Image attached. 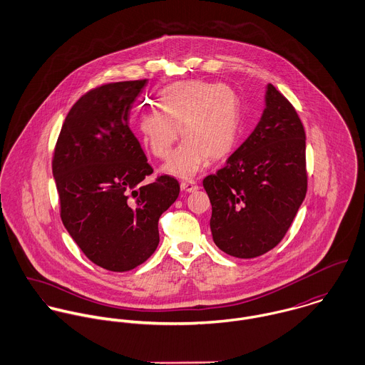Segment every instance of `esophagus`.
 <instances>
[{
  "label": "esophagus",
  "instance_id": "esophagus-1",
  "mask_svg": "<svg viewBox=\"0 0 365 365\" xmlns=\"http://www.w3.org/2000/svg\"><path fill=\"white\" fill-rule=\"evenodd\" d=\"M181 190L185 192H194L198 190V184L194 180H188V181H182L181 182Z\"/></svg>",
  "mask_w": 365,
  "mask_h": 365
}]
</instances>
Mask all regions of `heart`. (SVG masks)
<instances>
[{
  "mask_svg": "<svg viewBox=\"0 0 365 365\" xmlns=\"http://www.w3.org/2000/svg\"><path fill=\"white\" fill-rule=\"evenodd\" d=\"M160 109L142 112L138 130L143 145L157 158L171 155L180 130L184 143L163 167L180 178H191L210 160L227 156L239 136L242 104L225 84L178 81L158 97Z\"/></svg>",
  "mask_w": 365,
  "mask_h": 365,
  "instance_id": "heart-1",
  "label": "heart"
}]
</instances>
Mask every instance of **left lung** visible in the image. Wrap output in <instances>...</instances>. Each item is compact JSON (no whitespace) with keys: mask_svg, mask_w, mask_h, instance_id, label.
I'll return each instance as SVG.
<instances>
[{"mask_svg":"<svg viewBox=\"0 0 365 365\" xmlns=\"http://www.w3.org/2000/svg\"><path fill=\"white\" fill-rule=\"evenodd\" d=\"M305 140L295 108L268 84L253 133L204 178L212 237L222 252L255 259L284 239L308 190Z\"/></svg>","mask_w":365,"mask_h":365,"instance_id":"1","label":"left lung"}]
</instances>
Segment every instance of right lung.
I'll list each match as a JSON object with an SVG mask.
<instances>
[{"label":"right lung","mask_w":365,"mask_h":365,"mask_svg":"<svg viewBox=\"0 0 365 365\" xmlns=\"http://www.w3.org/2000/svg\"><path fill=\"white\" fill-rule=\"evenodd\" d=\"M148 80L90 90L67 113L53 155L60 217L88 260L123 272L157 249L158 219L180 194L174 177L153 173L128 119Z\"/></svg>","instance_id":"1"}]
</instances>
